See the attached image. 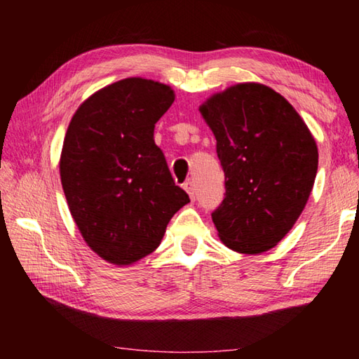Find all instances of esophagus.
Wrapping results in <instances>:
<instances>
[{
	"mask_svg": "<svg viewBox=\"0 0 359 359\" xmlns=\"http://www.w3.org/2000/svg\"><path fill=\"white\" fill-rule=\"evenodd\" d=\"M184 188L187 190V193L190 194L191 199L196 198V187H194V182L193 180H187L185 184H184Z\"/></svg>",
	"mask_w": 359,
	"mask_h": 359,
	"instance_id": "34e87169",
	"label": "esophagus"
}]
</instances>
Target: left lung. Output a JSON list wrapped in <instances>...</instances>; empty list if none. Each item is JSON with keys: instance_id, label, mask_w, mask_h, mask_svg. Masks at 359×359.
Masks as SVG:
<instances>
[{"instance_id": "obj_1", "label": "left lung", "mask_w": 359, "mask_h": 359, "mask_svg": "<svg viewBox=\"0 0 359 359\" xmlns=\"http://www.w3.org/2000/svg\"><path fill=\"white\" fill-rule=\"evenodd\" d=\"M201 114L217 139L224 198L212 212L231 250L257 255L277 245L311 196L318 150L294 107L261 83L212 96Z\"/></svg>"}]
</instances>
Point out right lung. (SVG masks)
<instances>
[{
	"instance_id": "right-lung-1",
	"label": "right lung",
	"mask_w": 359,
	"mask_h": 359,
	"mask_svg": "<svg viewBox=\"0 0 359 359\" xmlns=\"http://www.w3.org/2000/svg\"><path fill=\"white\" fill-rule=\"evenodd\" d=\"M172 102L168 85L123 79L90 96L66 131L60 160L66 201L85 242L109 263L147 257L190 203L154 139Z\"/></svg>"
}]
</instances>
